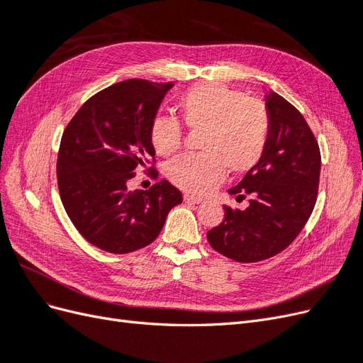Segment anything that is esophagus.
<instances>
[{
    "label": "esophagus",
    "instance_id": "obj_1",
    "mask_svg": "<svg viewBox=\"0 0 363 363\" xmlns=\"http://www.w3.org/2000/svg\"><path fill=\"white\" fill-rule=\"evenodd\" d=\"M183 200H184V203H192V204H200V203H203V199H200V196L189 195V194H184Z\"/></svg>",
    "mask_w": 363,
    "mask_h": 363
}]
</instances>
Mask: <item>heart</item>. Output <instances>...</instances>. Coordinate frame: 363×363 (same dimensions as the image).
Masks as SVG:
<instances>
[{
  "label": "heart",
  "instance_id": "b5f03b06",
  "mask_svg": "<svg viewBox=\"0 0 363 363\" xmlns=\"http://www.w3.org/2000/svg\"><path fill=\"white\" fill-rule=\"evenodd\" d=\"M183 124L204 130L203 155H186L169 163L168 177L180 189L203 195L233 174L252 169L267 150L271 116L267 106L223 83H200L179 101ZM150 139L160 156H171L182 147L179 121L157 116L151 123Z\"/></svg>",
  "mask_w": 363,
  "mask_h": 363
}]
</instances>
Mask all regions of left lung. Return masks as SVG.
I'll return each instance as SVG.
<instances>
[{"label":"left lung","mask_w":363,"mask_h":363,"mask_svg":"<svg viewBox=\"0 0 363 363\" xmlns=\"http://www.w3.org/2000/svg\"><path fill=\"white\" fill-rule=\"evenodd\" d=\"M271 133L262 159L235 188L245 211L224 206V221L207 232L213 250L236 262L269 259L300 235L316 203L321 152L303 115L276 92L265 95Z\"/></svg>","instance_id":"left-lung-1"}]
</instances>
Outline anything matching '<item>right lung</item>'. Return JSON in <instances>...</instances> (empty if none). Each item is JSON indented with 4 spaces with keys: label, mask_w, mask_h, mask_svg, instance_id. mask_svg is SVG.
Instances as JSON below:
<instances>
[{
    "label": "right lung",
    "mask_w": 363,
    "mask_h": 363,
    "mask_svg": "<svg viewBox=\"0 0 363 363\" xmlns=\"http://www.w3.org/2000/svg\"><path fill=\"white\" fill-rule=\"evenodd\" d=\"M172 86L140 79L115 83L91 96L62 135L57 184L63 207L87 242L107 252L150 245L171 208L183 201L167 180L148 191L128 189L135 169L156 155L150 127ZM152 174L157 177V171Z\"/></svg>",
    "instance_id": "obj_1"
}]
</instances>
